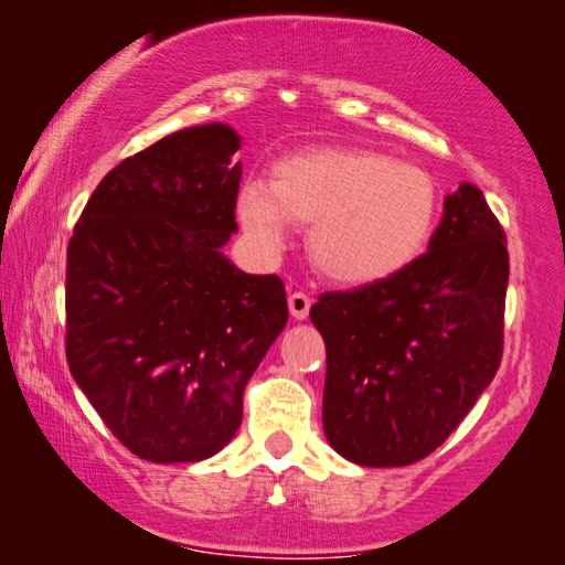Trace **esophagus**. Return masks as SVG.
I'll return each mask as SVG.
<instances>
[{"instance_id": "1", "label": "esophagus", "mask_w": 565, "mask_h": 565, "mask_svg": "<svg viewBox=\"0 0 565 565\" xmlns=\"http://www.w3.org/2000/svg\"><path fill=\"white\" fill-rule=\"evenodd\" d=\"M288 306H290V313H292V319L303 321L306 316H308V311H311V298H308L306 292L296 290V292H292V296L288 298Z\"/></svg>"}]
</instances>
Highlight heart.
<instances>
[{"instance_id": "heart-1", "label": "heart", "mask_w": 565, "mask_h": 565, "mask_svg": "<svg viewBox=\"0 0 565 565\" xmlns=\"http://www.w3.org/2000/svg\"><path fill=\"white\" fill-rule=\"evenodd\" d=\"M238 221L265 257L288 242L292 221L311 223L308 257L329 280L373 285L427 252L439 188L427 169L373 149H311L285 157L275 180H246Z\"/></svg>"}]
</instances>
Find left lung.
I'll use <instances>...</instances> for the list:
<instances>
[{"label": "left lung", "instance_id": "obj_1", "mask_svg": "<svg viewBox=\"0 0 565 565\" xmlns=\"http://www.w3.org/2000/svg\"><path fill=\"white\" fill-rule=\"evenodd\" d=\"M507 236L483 192L462 182L412 267L321 292L323 435L342 458L398 468L435 452L497 375L504 350Z\"/></svg>", "mask_w": 565, "mask_h": 565}]
</instances>
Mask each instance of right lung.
<instances>
[{
    "mask_svg": "<svg viewBox=\"0 0 565 565\" xmlns=\"http://www.w3.org/2000/svg\"><path fill=\"white\" fill-rule=\"evenodd\" d=\"M238 134L177 130L92 192L66 252V360L138 458L198 462L234 439L244 388L288 321L277 275L223 254L236 234Z\"/></svg>",
    "mask_w": 565,
    "mask_h": 565,
    "instance_id": "1",
    "label": "right lung"
}]
</instances>
